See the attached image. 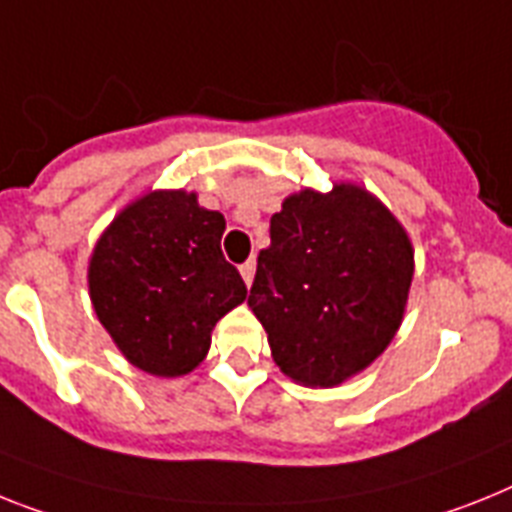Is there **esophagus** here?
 I'll list each match as a JSON object with an SVG mask.
<instances>
[{
    "label": "esophagus",
    "instance_id": "esophagus-1",
    "mask_svg": "<svg viewBox=\"0 0 512 512\" xmlns=\"http://www.w3.org/2000/svg\"><path fill=\"white\" fill-rule=\"evenodd\" d=\"M239 273H242V278H244V283H252V278H255V260H247V263L242 265V268H239Z\"/></svg>",
    "mask_w": 512,
    "mask_h": 512
}]
</instances>
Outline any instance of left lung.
Wrapping results in <instances>:
<instances>
[{
	"mask_svg": "<svg viewBox=\"0 0 512 512\" xmlns=\"http://www.w3.org/2000/svg\"><path fill=\"white\" fill-rule=\"evenodd\" d=\"M411 278L414 247L398 218L364 187L341 182L283 200L247 304L283 375L333 388L388 349Z\"/></svg>",
	"mask_w": 512,
	"mask_h": 512,
	"instance_id": "left-lung-1",
	"label": "left lung"
}]
</instances>
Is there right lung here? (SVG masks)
I'll list each match as a JSON object with an SVG mask.
<instances>
[{
	"mask_svg": "<svg viewBox=\"0 0 512 512\" xmlns=\"http://www.w3.org/2000/svg\"><path fill=\"white\" fill-rule=\"evenodd\" d=\"M226 218L195 192L153 190L103 231L88 265L90 302L124 359L156 377L203 362L210 333L247 299L221 252Z\"/></svg>",
	"mask_w": 512,
	"mask_h": 512,
	"instance_id": "obj_1",
	"label": "right lung"
}]
</instances>
